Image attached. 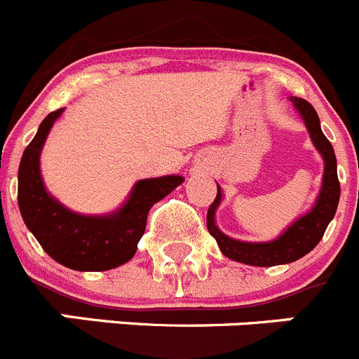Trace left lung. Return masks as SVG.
I'll list each match as a JSON object with an SVG mask.
<instances>
[{
    "label": "left lung",
    "instance_id": "left-lung-1",
    "mask_svg": "<svg viewBox=\"0 0 359 359\" xmlns=\"http://www.w3.org/2000/svg\"><path fill=\"white\" fill-rule=\"evenodd\" d=\"M291 102L299 111L302 118L305 119L310 137H312L313 144H316V148L319 149L324 158L323 189H320L319 199H317L313 210L309 215L299 218V220H296L278 240L269 241V243H245V241H238L225 236L215 225V211H217V206L220 204L222 199V190L218 187L217 197H215L210 210H208V231L217 240L218 247H220L222 254L225 257L243 262V264L264 266L266 268V266L287 264V262L302 259L303 255H306L317 247L320 238L324 236L327 224L331 222V218L335 217L337 206H339L340 182L339 176H337V158L333 146L320 130L319 116H317L312 104L298 97H292Z\"/></svg>",
    "mask_w": 359,
    "mask_h": 359
}]
</instances>
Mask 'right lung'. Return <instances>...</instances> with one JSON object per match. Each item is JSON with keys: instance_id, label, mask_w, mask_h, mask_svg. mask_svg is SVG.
<instances>
[{"instance_id": "obj_1", "label": "right lung", "mask_w": 359, "mask_h": 359, "mask_svg": "<svg viewBox=\"0 0 359 359\" xmlns=\"http://www.w3.org/2000/svg\"><path fill=\"white\" fill-rule=\"evenodd\" d=\"M63 109L53 111L26 146L19 165L17 201L24 224L56 262L77 271H104L130 261L144 234L155 203L182 185V176H162L135 183L121 210L107 217L72 213L46 192L40 177V151Z\"/></svg>"}]
</instances>
